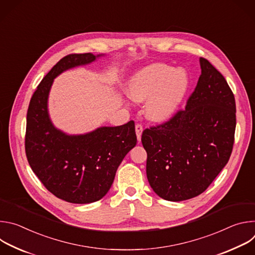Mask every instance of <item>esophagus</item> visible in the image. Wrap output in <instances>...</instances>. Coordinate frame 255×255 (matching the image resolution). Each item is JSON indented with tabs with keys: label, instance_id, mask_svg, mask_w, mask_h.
Masks as SVG:
<instances>
[{
	"label": "esophagus",
	"instance_id": "34e87169",
	"mask_svg": "<svg viewBox=\"0 0 255 255\" xmlns=\"http://www.w3.org/2000/svg\"><path fill=\"white\" fill-rule=\"evenodd\" d=\"M135 131H136V135H137V139L138 141L141 140V134H142V131H143V127L141 124H136L135 125Z\"/></svg>",
	"mask_w": 255,
	"mask_h": 255
}]
</instances>
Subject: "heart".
Wrapping results in <instances>:
<instances>
[{
  "label": "heart",
  "instance_id": "heart-1",
  "mask_svg": "<svg viewBox=\"0 0 255 255\" xmlns=\"http://www.w3.org/2000/svg\"><path fill=\"white\" fill-rule=\"evenodd\" d=\"M188 78L181 69L154 63L138 71L128 87V95L137 102L147 100L145 113L153 121L169 118L183 99Z\"/></svg>",
  "mask_w": 255,
  "mask_h": 255
}]
</instances>
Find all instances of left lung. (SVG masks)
I'll return each instance as SVG.
<instances>
[{
    "mask_svg": "<svg viewBox=\"0 0 255 255\" xmlns=\"http://www.w3.org/2000/svg\"><path fill=\"white\" fill-rule=\"evenodd\" d=\"M187 101L165 123L141 136L149 185L160 198L179 202L205 192L227 164L234 144L236 105L225 78L206 58Z\"/></svg>",
    "mask_w": 255,
    "mask_h": 255,
    "instance_id": "obj_1",
    "label": "left lung"
}]
</instances>
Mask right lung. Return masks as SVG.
Instances as JSON below:
<instances>
[{
  "label": "right lung",
  "mask_w": 255,
  "mask_h": 255,
  "mask_svg": "<svg viewBox=\"0 0 255 255\" xmlns=\"http://www.w3.org/2000/svg\"><path fill=\"white\" fill-rule=\"evenodd\" d=\"M102 55L72 53L61 58L38 85L28 107V162L43 186L68 203L101 200L110 190L123 158L137 142L134 121L100 127L83 135H67L50 121L47 101L53 80L64 70L91 63Z\"/></svg>",
  "instance_id": "obj_1"
}]
</instances>
